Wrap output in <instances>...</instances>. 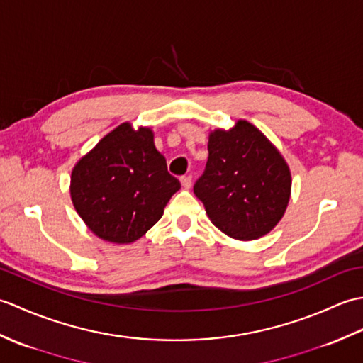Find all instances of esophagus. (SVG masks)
Returning <instances> with one entry per match:
<instances>
[{
	"label": "esophagus",
	"mask_w": 363,
	"mask_h": 363,
	"mask_svg": "<svg viewBox=\"0 0 363 363\" xmlns=\"http://www.w3.org/2000/svg\"><path fill=\"white\" fill-rule=\"evenodd\" d=\"M181 184H182L184 189H190L191 187V176H182Z\"/></svg>",
	"instance_id": "1"
}]
</instances>
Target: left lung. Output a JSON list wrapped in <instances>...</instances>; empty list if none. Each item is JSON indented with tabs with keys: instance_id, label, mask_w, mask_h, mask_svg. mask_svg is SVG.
Masks as SVG:
<instances>
[{
	"instance_id": "8db88e82",
	"label": "left lung",
	"mask_w": 363,
	"mask_h": 363,
	"mask_svg": "<svg viewBox=\"0 0 363 363\" xmlns=\"http://www.w3.org/2000/svg\"><path fill=\"white\" fill-rule=\"evenodd\" d=\"M207 150L209 159L194 191L211 221L237 240L268 234L290 198V169L281 154L245 120L212 133Z\"/></svg>"
}]
</instances>
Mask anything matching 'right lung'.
<instances>
[{
    "instance_id": "obj_1",
    "label": "right lung",
    "mask_w": 363,
    "mask_h": 363,
    "mask_svg": "<svg viewBox=\"0 0 363 363\" xmlns=\"http://www.w3.org/2000/svg\"><path fill=\"white\" fill-rule=\"evenodd\" d=\"M179 187L151 130L123 123L76 164L70 191L91 233L107 242L130 243L156 225Z\"/></svg>"
}]
</instances>
